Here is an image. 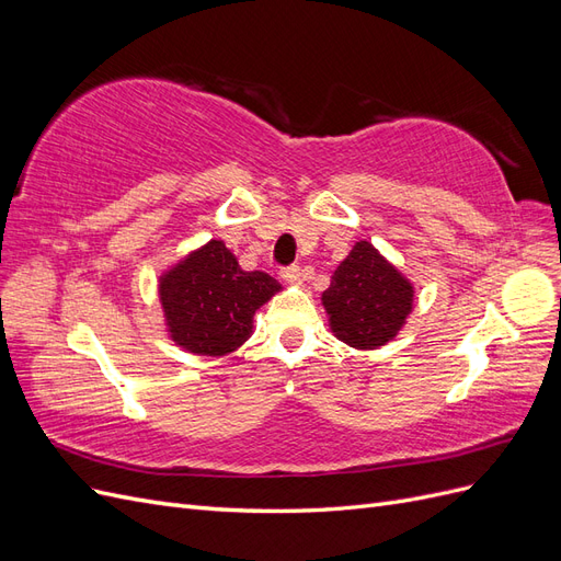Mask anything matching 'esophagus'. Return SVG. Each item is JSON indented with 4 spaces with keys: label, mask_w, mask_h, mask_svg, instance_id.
<instances>
[{
    "label": "esophagus",
    "mask_w": 561,
    "mask_h": 561,
    "mask_svg": "<svg viewBox=\"0 0 561 561\" xmlns=\"http://www.w3.org/2000/svg\"><path fill=\"white\" fill-rule=\"evenodd\" d=\"M280 276H283V280H285V283L299 285V283H301V268H299L297 264H293V266H285V268L280 271Z\"/></svg>",
    "instance_id": "34e87169"
}]
</instances>
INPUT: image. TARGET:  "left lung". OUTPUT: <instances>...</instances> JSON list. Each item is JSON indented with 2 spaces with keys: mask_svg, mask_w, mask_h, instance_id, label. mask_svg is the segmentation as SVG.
I'll use <instances>...</instances> for the list:
<instances>
[{
  "mask_svg": "<svg viewBox=\"0 0 561 561\" xmlns=\"http://www.w3.org/2000/svg\"><path fill=\"white\" fill-rule=\"evenodd\" d=\"M330 330L344 344L371 351L393 342L414 309V285L367 241H358L322 293Z\"/></svg>",
  "mask_w": 561,
  "mask_h": 561,
  "instance_id": "left-lung-1",
  "label": "left lung"
}]
</instances>
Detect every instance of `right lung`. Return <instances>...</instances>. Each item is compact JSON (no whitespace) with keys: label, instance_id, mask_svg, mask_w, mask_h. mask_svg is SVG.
<instances>
[{"label":"right lung","instance_id":"right-lung-1","mask_svg":"<svg viewBox=\"0 0 561 561\" xmlns=\"http://www.w3.org/2000/svg\"><path fill=\"white\" fill-rule=\"evenodd\" d=\"M280 290L264 271H243L225 241H208L159 278L168 334L194 355L233 353L252 334L254 311Z\"/></svg>","mask_w":561,"mask_h":561}]
</instances>
